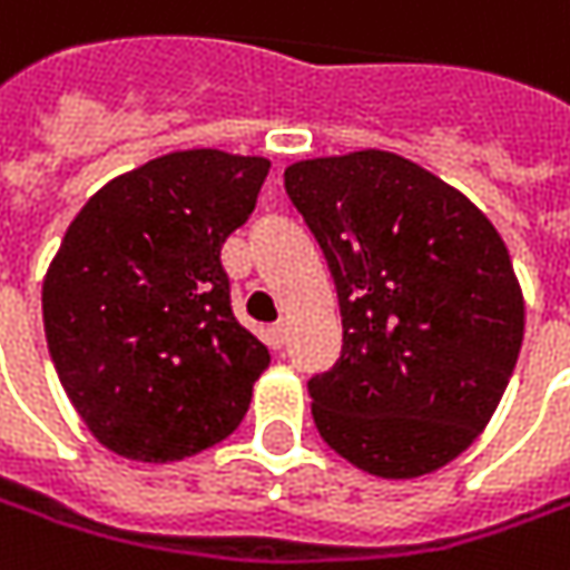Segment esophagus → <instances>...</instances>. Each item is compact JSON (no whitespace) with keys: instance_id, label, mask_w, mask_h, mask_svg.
I'll return each mask as SVG.
<instances>
[{"instance_id":"esophagus-1","label":"esophagus","mask_w":570,"mask_h":570,"mask_svg":"<svg viewBox=\"0 0 570 570\" xmlns=\"http://www.w3.org/2000/svg\"><path fill=\"white\" fill-rule=\"evenodd\" d=\"M267 344L274 346V350H281L286 344V322H277L267 327Z\"/></svg>"}]
</instances>
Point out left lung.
Wrapping results in <instances>:
<instances>
[{"mask_svg": "<svg viewBox=\"0 0 570 570\" xmlns=\"http://www.w3.org/2000/svg\"><path fill=\"white\" fill-rule=\"evenodd\" d=\"M286 195L334 274L337 365L308 382L327 448L379 480L442 470L492 420L523 341V289L492 220L391 150L296 160Z\"/></svg>", "mask_w": 570, "mask_h": 570, "instance_id": "8db88e82", "label": "left lung"}]
</instances>
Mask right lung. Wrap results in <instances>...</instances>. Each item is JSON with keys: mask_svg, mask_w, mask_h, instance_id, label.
<instances>
[{"mask_svg": "<svg viewBox=\"0 0 570 570\" xmlns=\"http://www.w3.org/2000/svg\"><path fill=\"white\" fill-rule=\"evenodd\" d=\"M271 160L173 150L94 191L43 277L56 375L90 435L141 463L191 458L243 422L267 346L236 322L220 248Z\"/></svg>", "mask_w": 570, "mask_h": 570, "instance_id": "1", "label": "right lung"}]
</instances>
